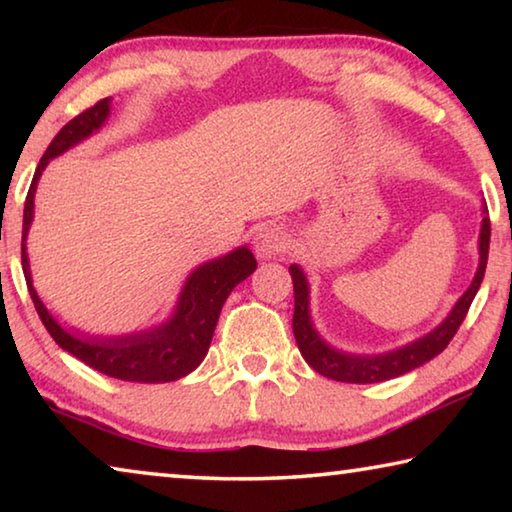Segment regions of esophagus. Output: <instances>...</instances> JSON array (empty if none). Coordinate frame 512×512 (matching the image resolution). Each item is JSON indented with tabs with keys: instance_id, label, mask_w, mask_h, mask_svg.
Wrapping results in <instances>:
<instances>
[{
	"instance_id": "34e87169",
	"label": "esophagus",
	"mask_w": 512,
	"mask_h": 512,
	"mask_svg": "<svg viewBox=\"0 0 512 512\" xmlns=\"http://www.w3.org/2000/svg\"><path fill=\"white\" fill-rule=\"evenodd\" d=\"M253 248L259 259H275L287 250V237H284V232L280 228L268 225V228H262L255 235Z\"/></svg>"
}]
</instances>
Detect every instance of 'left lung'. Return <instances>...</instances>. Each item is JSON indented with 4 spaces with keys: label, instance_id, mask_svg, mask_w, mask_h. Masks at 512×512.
<instances>
[{
    "label": "left lung",
    "instance_id": "8db88e82",
    "mask_svg": "<svg viewBox=\"0 0 512 512\" xmlns=\"http://www.w3.org/2000/svg\"><path fill=\"white\" fill-rule=\"evenodd\" d=\"M481 216L483 219L479 230V266H476L470 287L463 291V296L456 300L452 311H449L431 332L388 352H345L325 341L323 334H320L314 325V318H311V287L307 273L302 271V266L291 264L289 273L293 280V298H296V307H293V336H296L302 359H305L318 375H323L327 379L345 381V384H377V381L406 375V372L420 368L422 363L438 357V354L447 348L449 341L454 339V334L458 332V327H461L467 309H470L476 291H479L483 282L490 248V219L485 203L481 205Z\"/></svg>",
    "mask_w": 512,
    "mask_h": 512
}]
</instances>
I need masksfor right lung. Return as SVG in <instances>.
<instances>
[{
  "label": "right lung",
  "mask_w": 512,
  "mask_h": 512,
  "mask_svg": "<svg viewBox=\"0 0 512 512\" xmlns=\"http://www.w3.org/2000/svg\"><path fill=\"white\" fill-rule=\"evenodd\" d=\"M112 99H103L97 106L81 112L51 140L49 149L42 155L36 173H33L27 203H24L22 221V271L27 277V287L33 305H36L42 325L47 327L60 348L72 354L85 366L103 372V375L135 381V384H167L201 366L210 350L216 320H219L223 302L232 289L257 268V259L248 246H239L221 257L207 259L198 264L180 287V293L171 314L162 323L135 329L126 334H90L83 329L69 327L51 314L40 300L31 277V262L27 253V237L36 210V189L42 171L49 160L58 158L65 151L74 149L81 142L97 135L110 117Z\"/></svg>",
  "instance_id": "right-lung-1"
}]
</instances>
